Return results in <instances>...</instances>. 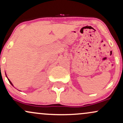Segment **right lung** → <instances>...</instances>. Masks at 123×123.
Wrapping results in <instances>:
<instances>
[{
    "mask_svg": "<svg viewBox=\"0 0 123 123\" xmlns=\"http://www.w3.org/2000/svg\"><path fill=\"white\" fill-rule=\"evenodd\" d=\"M6 77H7V75H6ZM8 81H9V82H10V84H12V86H13V84H12V82H11V81H10V80L9 79H8Z\"/></svg>",
    "mask_w": 123,
    "mask_h": 123,
    "instance_id": "obj_1",
    "label": "right lung"
}]
</instances>
